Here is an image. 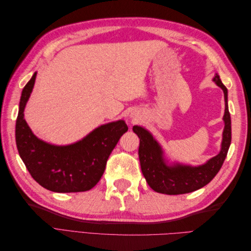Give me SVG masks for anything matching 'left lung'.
<instances>
[{
    "label": "left lung",
    "instance_id": "8db88e82",
    "mask_svg": "<svg viewBox=\"0 0 251 251\" xmlns=\"http://www.w3.org/2000/svg\"><path fill=\"white\" fill-rule=\"evenodd\" d=\"M214 81L224 92L225 113L223 119L225 127L221 151L205 164L196 168L180 164L166 165L162 150L153 136L141 126H133L134 133L137 134L140 139L138 155L142 174L150 187L155 192L165 195L192 193L208 184L221 170L231 142V120L227 104V89L219 75H216Z\"/></svg>",
    "mask_w": 251,
    "mask_h": 251
}]
</instances>
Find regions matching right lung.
Here are the masks:
<instances>
[{
    "label": "right lung",
    "instance_id": "obj_1",
    "mask_svg": "<svg viewBox=\"0 0 251 251\" xmlns=\"http://www.w3.org/2000/svg\"><path fill=\"white\" fill-rule=\"evenodd\" d=\"M33 74L22 91L16 125L19 154L31 177L55 193L86 192L100 180L108 158L128 127L124 120L100 126L82 140L57 147L40 140L24 119V109L34 86Z\"/></svg>",
    "mask_w": 251,
    "mask_h": 251
}]
</instances>
